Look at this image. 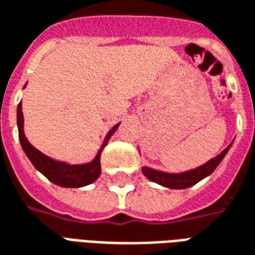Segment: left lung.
<instances>
[{
  "mask_svg": "<svg viewBox=\"0 0 255 255\" xmlns=\"http://www.w3.org/2000/svg\"><path fill=\"white\" fill-rule=\"evenodd\" d=\"M231 148V144L224 149L223 152L217 155L216 158L210 159L205 165L196 167L194 170L184 171V173H165V171H158L149 169V167H142V173L147 177L148 180L153 182H158L163 187L173 189H184L192 187L196 182H199L202 178L210 176L213 171L216 170V167L220 165V162L224 159V156L227 155L228 149Z\"/></svg>",
  "mask_w": 255,
  "mask_h": 255,
  "instance_id": "1",
  "label": "left lung"
}]
</instances>
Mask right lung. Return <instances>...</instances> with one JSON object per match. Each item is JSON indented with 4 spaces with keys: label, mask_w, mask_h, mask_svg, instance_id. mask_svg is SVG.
Instances as JSON below:
<instances>
[{
    "label": "right lung",
    "mask_w": 255,
    "mask_h": 255,
    "mask_svg": "<svg viewBox=\"0 0 255 255\" xmlns=\"http://www.w3.org/2000/svg\"><path fill=\"white\" fill-rule=\"evenodd\" d=\"M119 125H115L111 130L108 131L107 136L104 138V142L102 144V148L99 149V153L96 155V158L90 163L85 165H68L64 162H59L46 156L41 151H38L37 148L32 147L28 142V140L24 136L23 131V113H21V103L17 106V128H19V140H20L21 148L26 152L27 158L31 160L34 167L44 174L49 181H52L56 185H60L64 188H78V187H85L88 184H92L96 181L100 171V155L104 147L107 145L108 140L111 138L114 131L118 129Z\"/></svg>",
    "instance_id": "add662e5"
}]
</instances>
